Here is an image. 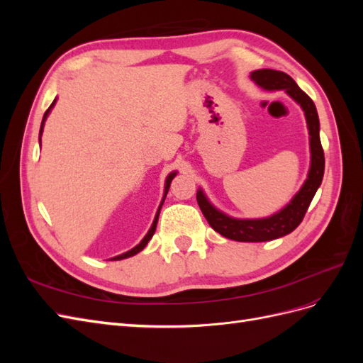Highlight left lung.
<instances>
[{
	"label": "left lung",
	"instance_id": "1",
	"mask_svg": "<svg viewBox=\"0 0 363 363\" xmlns=\"http://www.w3.org/2000/svg\"><path fill=\"white\" fill-rule=\"evenodd\" d=\"M250 79L265 91H284L304 112L309 130L311 167L300 191L279 212L265 218H233L216 208L206 196L204 191H196V201L211 227L227 239L238 242H267V240L286 236L300 225L313 196L324 177V151L320 139V118L313 101L307 96L288 74L274 69H257Z\"/></svg>",
	"mask_w": 363,
	"mask_h": 363
}]
</instances>
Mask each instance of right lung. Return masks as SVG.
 Returning <instances> with one entry per match:
<instances>
[{
  "label": "right lung",
  "mask_w": 363,
  "mask_h": 363,
  "mask_svg": "<svg viewBox=\"0 0 363 363\" xmlns=\"http://www.w3.org/2000/svg\"><path fill=\"white\" fill-rule=\"evenodd\" d=\"M56 101H57V98L56 100L52 101V104L48 107V111L45 112V115H43V118H42V124H40V130H39V144H40V138H42V133H43V125H45V121H47V118H48V115L51 113V111H52V107H54V104H56ZM175 175H177V171H172V172H169L168 174V177H167V180H164V191H163V196H162V201H160V204H159V208H157V212H156V216H155V221H152V224H151V227H150V230H148V233L144 236V239L140 240V242L136 245V247H133L131 250H128V251H125V252H123V255H119V256H115V257H112L111 260H123V259H127V257H131V256H135V255H138L139 251H142L144 250L145 247H147V244L150 242V239L152 238V235H155V232H156V227H157V221H159V215H160V208H162V206H163V203H164V199H167V194H168V191H169V186H171V182H172V179L175 177Z\"/></svg>",
  "instance_id": "1"
}]
</instances>
